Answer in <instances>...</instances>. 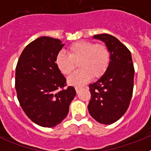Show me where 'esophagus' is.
<instances>
[{
    "label": "esophagus",
    "mask_w": 151,
    "mask_h": 151,
    "mask_svg": "<svg viewBox=\"0 0 151 151\" xmlns=\"http://www.w3.org/2000/svg\"><path fill=\"white\" fill-rule=\"evenodd\" d=\"M80 89H81V88L80 87H76V91L77 93H78V92H79Z\"/></svg>",
    "instance_id": "esophagus-1"
}]
</instances>
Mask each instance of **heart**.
I'll list each match as a JSON object with an SVG mask.
<instances>
[{"label": "heart", "instance_id": "heart-1", "mask_svg": "<svg viewBox=\"0 0 151 151\" xmlns=\"http://www.w3.org/2000/svg\"><path fill=\"white\" fill-rule=\"evenodd\" d=\"M69 55L60 51L57 54L55 63L64 76H69L78 64L79 70L69 77L68 82L73 85H82L91 78H101L104 75L110 60V54L104 44L89 41H78L68 47Z\"/></svg>", "mask_w": 151, "mask_h": 151}]
</instances>
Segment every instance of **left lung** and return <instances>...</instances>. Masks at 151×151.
<instances>
[{"mask_svg": "<svg viewBox=\"0 0 151 151\" xmlns=\"http://www.w3.org/2000/svg\"><path fill=\"white\" fill-rule=\"evenodd\" d=\"M104 41L110 53L106 73L89 85V113L99 123L109 125L125 114L132 97L134 69L129 49L116 37L109 34L93 37Z\"/></svg>", "mask_w": 151, "mask_h": 151, "instance_id": "1", "label": "left lung"}]
</instances>
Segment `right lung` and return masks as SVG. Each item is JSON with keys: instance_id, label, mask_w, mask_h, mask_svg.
<instances>
[{"instance_id": "right-lung-1", "label": "right lung", "mask_w": 151, "mask_h": 151, "mask_svg": "<svg viewBox=\"0 0 151 151\" xmlns=\"http://www.w3.org/2000/svg\"><path fill=\"white\" fill-rule=\"evenodd\" d=\"M64 44L57 38L40 37L22 50L16 67L17 98L31 120L42 127L60 123L69 113L76 92L66 88V79L55 63Z\"/></svg>"}]
</instances>
